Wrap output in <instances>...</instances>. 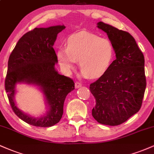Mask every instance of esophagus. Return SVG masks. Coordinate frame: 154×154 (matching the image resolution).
I'll list each match as a JSON object with an SVG mask.
<instances>
[{
	"label": "esophagus",
	"instance_id": "1",
	"mask_svg": "<svg viewBox=\"0 0 154 154\" xmlns=\"http://www.w3.org/2000/svg\"><path fill=\"white\" fill-rule=\"evenodd\" d=\"M75 88H81L82 87V84H81L80 82H75Z\"/></svg>",
	"mask_w": 154,
	"mask_h": 154
}]
</instances>
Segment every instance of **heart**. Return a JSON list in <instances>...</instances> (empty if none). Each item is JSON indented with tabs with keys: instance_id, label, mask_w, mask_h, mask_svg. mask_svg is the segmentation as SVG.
Here are the masks:
<instances>
[{
	"instance_id": "obj_1",
	"label": "heart",
	"mask_w": 154,
	"mask_h": 154,
	"mask_svg": "<svg viewBox=\"0 0 154 154\" xmlns=\"http://www.w3.org/2000/svg\"><path fill=\"white\" fill-rule=\"evenodd\" d=\"M114 56V47L109 39L88 32L72 35L67 40V47L57 51L63 71L69 74L79 60L82 77H100L109 69Z\"/></svg>"
}]
</instances>
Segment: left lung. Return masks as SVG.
Masks as SVG:
<instances>
[{"label":"left lung","instance_id":"1","mask_svg":"<svg viewBox=\"0 0 154 154\" xmlns=\"http://www.w3.org/2000/svg\"><path fill=\"white\" fill-rule=\"evenodd\" d=\"M114 47L116 59L90 85L95 104L92 115L98 123L116 126L140 109L146 87L144 56L130 33L99 22Z\"/></svg>","mask_w":154,"mask_h":154}]
</instances>
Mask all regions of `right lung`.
<instances>
[{
	"mask_svg": "<svg viewBox=\"0 0 154 154\" xmlns=\"http://www.w3.org/2000/svg\"><path fill=\"white\" fill-rule=\"evenodd\" d=\"M65 28L63 24L35 28L19 39L8 59L5 89L10 104L18 117L33 126L48 128L59 122L65 98L75 89L73 80L55 68L58 59L53 46ZM19 84L35 86L42 92L46 104L43 114L29 116L17 106L15 95Z\"/></svg>",
	"mask_w": 154,
	"mask_h": 154,
	"instance_id": "1",
	"label": "right lung"
}]
</instances>
